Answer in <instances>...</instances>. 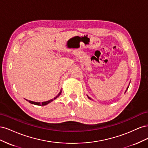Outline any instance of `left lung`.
I'll use <instances>...</instances> for the list:
<instances>
[{
    "label": "left lung",
    "instance_id": "obj_1",
    "mask_svg": "<svg viewBox=\"0 0 148 148\" xmlns=\"http://www.w3.org/2000/svg\"><path fill=\"white\" fill-rule=\"evenodd\" d=\"M128 87H129V86H128V87H127V89H126V91H125V92H126V91H127V89H128ZM88 96V98H89V99H91V98H90V97H89V96Z\"/></svg>",
    "mask_w": 148,
    "mask_h": 148
}]
</instances>
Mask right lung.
<instances>
[{
    "mask_svg": "<svg viewBox=\"0 0 148 148\" xmlns=\"http://www.w3.org/2000/svg\"><path fill=\"white\" fill-rule=\"evenodd\" d=\"M61 92H62V91H60V92L59 94H58V95L56 97H55L54 98H53V99H52L51 100L46 101V102H43L41 103H41H40V102H33V101H29V102L31 103V104H34V105H37V106H41H41H45V105L48 104L49 103H50L51 102L53 101L54 99H56L57 97H59L61 95Z\"/></svg>",
    "mask_w": 148,
    "mask_h": 148,
    "instance_id": "right-lung-1",
    "label": "right lung"
}]
</instances>
